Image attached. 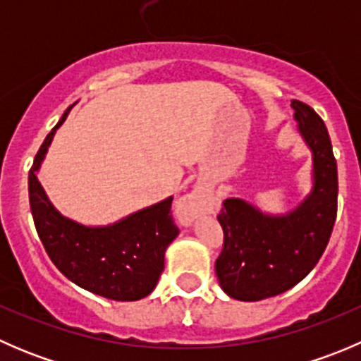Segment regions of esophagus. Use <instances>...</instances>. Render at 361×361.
<instances>
[{"label": "esophagus", "instance_id": "obj_1", "mask_svg": "<svg viewBox=\"0 0 361 361\" xmlns=\"http://www.w3.org/2000/svg\"><path fill=\"white\" fill-rule=\"evenodd\" d=\"M207 207V197L202 190H194L178 201L176 213L183 224H190Z\"/></svg>", "mask_w": 361, "mask_h": 361}]
</instances>
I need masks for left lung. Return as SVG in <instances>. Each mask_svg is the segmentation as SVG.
Returning a JSON list of instances; mask_svg holds the SVG:
<instances>
[{"label": "left lung", "instance_id": "obj_1", "mask_svg": "<svg viewBox=\"0 0 361 361\" xmlns=\"http://www.w3.org/2000/svg\"><path fill=\"white\" fill-rule=\"evenodd\" d=\"M295 120L312 150L314 190L288 216H265L239 199L218 213L224 246L214 262L225 293L238 300L274 297L305 278L325 251L337 216V162L329 130L309 104L293 99Z\"/></svg>", "mask_w": 361, "mask_h": 361}]
</instances>
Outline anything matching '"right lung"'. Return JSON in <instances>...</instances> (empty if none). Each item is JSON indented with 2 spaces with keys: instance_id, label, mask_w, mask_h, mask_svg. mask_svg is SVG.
<instances>
[{
  "instance_id": "1",
  "label": "right lung",
  "mask_w": 361,
  "mask_h": 361,
  "mask_svg": "<svg viewBox=\"0 0 361 361\" xmlns=\"http://www.w3.org/2000/svg\"><path fill=\"white\" fill-rule=\"evenodd\" d=\"M68 113L45 137L29 169V206L36 232L50 260L69 281L111 300H140L157 285L164 251L180 232L171 214L173 197L110 227H83L61 216L47 199L36 171Z\"/></svg>"
}]
</instances>
